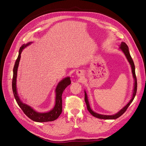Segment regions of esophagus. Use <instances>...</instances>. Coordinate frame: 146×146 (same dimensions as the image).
Wrapping results in <instances>:
<instances>
[{"instance_id":"1","label":"esophagus","mask_w":146,"mask_h":146,"mask_svg":"<svg viewBox=\"0 0 146 146\" xmlns=\"http://www.w3.org/2000/svg\"><path fill=\"white\" fill-rule=\"evenodd\" d=\"M77 74L78 75V76H81L82 75V70H78V71L77 72Z\"/></svg>"}]
</instances>
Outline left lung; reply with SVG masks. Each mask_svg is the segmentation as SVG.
Here are the masks:
<instances>
[{"label":"left lung","mask_w":146,"mask_h":146,"mask_svg":"<svg viewBox=\"0 0 146 146\" xmlns=\"http://www.w3.org/2000/svg\"><path fill=\"white\" fill-rule=\"evenodd\" d=\"M120 48L122 50V52L124 53V54L125 55L129 61V62L130 63V64H131V69H132V73H133V78L135 79V87H134V90H133V97H132V98L131 99V100L129 102V103L127 104V105L126 106H125L124 107H123L120 111L118 112L117 113H116V114H114V115H111V116H107V115H102V114H99L96 113L95 112H94L91 109L90 107V104L89 102H88V98H87V95L86 92L85 91V101L86 102V107H87V109L89 112L92 114V116L97 117V118H99V119H115L118 118L119 117H120L121 116H122V114L124 113L127 109L128 108V107H129L130 104L133 102L135 97L136 96V91H137V80H136V74H135V64L133 63V61L132 60L131 57L130 56V52L129 50V47H128L127 45L125 42H122L121 46H120Z\"/></svg>","instance_id":"left-lung-1"}]
</instances>
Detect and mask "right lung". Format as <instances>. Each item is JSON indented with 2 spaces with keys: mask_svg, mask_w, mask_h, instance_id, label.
Wrapping results in <instances>:
<instances>
[{
  "mask_svg": "<svg viewBox=\"0 0 146 146\" xmlns=\"http://www.w3.org/2000/svg\"><path fill=\"white\" fill-rule=\"evenodd\" d=\"M30 43L27 44H23L21 46L19 52V55L17 58L16 60V62L13 68V77L12 80V89L13 94H14L15 98L16 100L17 104H18L19 107L23 110L26 116L29 117L32 121L38 122H48L55 121V119L58 118L62 112V94L65 90V88L69 86L71 82L70 80L69 77H66L61 80L56 88V103L54 108L51 111L48 113H39L35 111L34 110L27 105L23 104L20 100L18 96H17L16 82V76H17V70L18 65L19 63V61L21 58V54L24 48L27 46Z\"/></svg>",
  "mask_w": 146,
  "mask_h": 146,
  "instance_id": "right-lung-1",
  "label": "right lung"
}]
</instances>
